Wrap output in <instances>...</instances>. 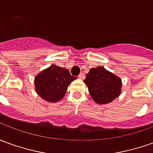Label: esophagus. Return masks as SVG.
Listing matches in <instances>:
<instances>
[{
    "mask_svg": "<svg viewBox=\"0 0 153 153\" xmlns=\"http://www.w3.org/2000/svg\"><path fill=\"white\" fill-rule=\"evenodd\" d=\"M79 78H80V79H84V78H85V75H84V73H81V74L79 75Z\"/></svg>",
    "mask_w": 153,
    "mask_h": 153,
    "instance_id": "34e87169",
    "label": "esophagus"
}]
</instances>
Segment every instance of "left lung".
<instances>
[{
  "label": "left lung",
  "instance_id": "1",
  "mask_svg": "<svg viewBox=\"0 0 153 153\" xmlns=\"http://www.w3.org/2000/svg\"><path fill=\"white\" fill-rule=\"evenodd\" d=\"M93 101L97 104L112 102L121 94L122 80L103 66L91 68L84 81Z\"/></svg>",
  "mask_w": 153,
  "mask_h": 153
}]
</instances>
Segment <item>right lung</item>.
Returning <instances> with one entry per match:
<instances>
[{
  "label": "right lung",
  "mask_w": 153,
  "mask_h": 153,
  "mask_svg": "<svg viewBox=\"0 0 153 153\" xmlns=\"http://www.w3.org/2000/svg\"><path fill=\"white\" fill-rule=\"evenodd\" d=\"M76 76L70 74L66 68L51 65L35 77L36 93L50 102H57L64 97L67 87Z\"/></svg>",
  "instance_id": "1"
}]
</instances>
